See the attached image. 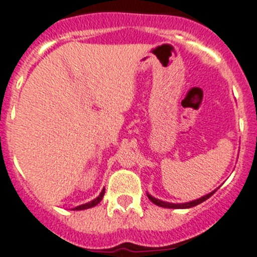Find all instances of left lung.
<instances>
[{
  "label": "left lung",
  "instance_id": "8db88e82",
  "mask_svg": "<svg viewBox=\"0 0 257 257\" xmlns=\"http://www.w3.org/2000/svg\"><path fill=\"white\" fill-rule=\"evenodd\" d=\"M215 191L216 190H213L212 193H209V194H207V195L202 196V198H199V199L191 200V202H187V203H177V204H175V203L163 202V200L156 199V198L151 196L150 194H147V196H149V199H150L151 202L154 203V204H156V206H159V207H163V208H191V207L198 206V204H200V203H203L204 200L208 199L209 196H212L213 194H215Z\"/></svg>",
  "mask_w": 257,
  "mask_h": 257
}]
</instances>
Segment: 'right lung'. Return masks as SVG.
<instances>
[{"label": "right lung", "instance_id": "add662e5", "mask_svg": "<svg viewBox=\"0 0 257 257\" xmlns=\"http://www.w3.org/2000/svg\"><path fill=\"white\" fill-rule=\"evenodd\" d=\"M103 195H104V189L101 191V194H99V195H98L94 200H91V202H89V203H85V204H81V206H79V207H75V208H73V209H76V211H81V209L91 208V207L97 206L98 203H99L102 200Z\"/></svg>", "mask_w": 257, "mask_h": 257}]
</instances>
